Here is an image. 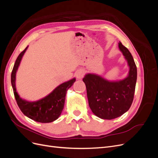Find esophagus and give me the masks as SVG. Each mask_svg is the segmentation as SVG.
<instances>
[{"label": "esophagus", "instance_id": "34e87169", "mask_svg": "<svg viewBox=\"0 0 158 158\" xmlns=\"http://www.w3.org/2000/svg\"><path fill=\"white\" fill-rule=\"evenodd\" d=\"M84 76V71L83 70H79L76 71V76L78 79H82Z\"/></svg>", "mask_w": 158, "mask_h": 158}]
</instances>
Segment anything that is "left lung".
<instances>
[{
  "mask_svg": "<svg viewBox=\"0 0 158 158\" xmlns=\"http://www.w3.org/2000/svg\"><path fill=\"white\" fill-rule=\"evenodd\" d=\"M118 48L129 66L127 77L109 81L95 74H86L83 78L87 90L89 106L97 117L111 120L121 116L130 109L135 92L137 69L131 53L121 42Z\"/></svg>",
  "mask_w": 158,
  "mask_h": 158,
  "instance_id": "obj_1",
  "label": "left lung"
}]
</instances>
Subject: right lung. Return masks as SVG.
<instances>
[{"label":"right lung","mask_w":158,"mask_h":158,"mask_svg":"<svg viewBox=\"0 0 158 158\" xmlns=\"http://www.w3.org/2000/svg\"><path fill=\"white\" fill-rule=\"evenodd\" d=\"M28 46L18 55L11 74V84L14 97L19 108L26 117L36 122L47 123L56 120L63 111L67 90L76 81L74 78L58 85L45 98L35 102H29L20 97L16 88V74L22 56Z\"/></svg>","instance_id":"obj_1"}]
</instances>
